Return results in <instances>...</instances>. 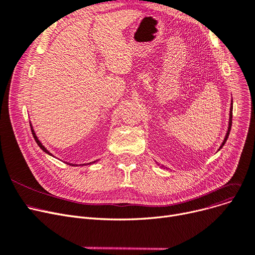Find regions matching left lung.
I'll return each mask as SVG.
<instances>
[{"label":"left lung","mask_w":255,"mask_h":255,"mask_svg":"<svg viewBox=\"0 0 255 255\" xmlns=\"http://www.w3.org/2000/svg\"><path fill=\"white\" fill-rule=\"evenodd\" d=\"M232 101H231V107H230V115H229V125H228V131H227V133H226V136H225V138H224V141L222 142V145H221V147H220V149L222 148L223 146H224V143L226 142V140H227V138H228V135H229V132H230V129H231V125H232ZM219 149V150H220Z\"/></svg>","instance_id":"8db88e82"}]
</instances>
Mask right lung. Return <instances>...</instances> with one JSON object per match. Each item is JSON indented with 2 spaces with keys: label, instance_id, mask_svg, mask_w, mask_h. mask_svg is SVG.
<instances>
[{
  "label": "right lung",
  "instance_id": "1",
  "mask_svg": "<svg viewBox=\"0 0 255 255\" xmlns=\"http://www.w3.org/2000/svg\"><path fill=\"white\" fill-rule=\"evenodd\" d=\"M30 126H31V125H30ZM31 131H32V134H33V137H34V139H35V141H36V143H37V145L39 146V148H40V149H41L42 151H45L46 153H48L49 155H52V154H51V153H50V152H49V151H48V150H47V149H46L45 147H43V146L41 145V142H40V141L38 140L37 136H36V135H35V133H34V130H33V129L31 128ZM94 162H95V161H94ZM69 164H71V163H69ZM84 164H86V163H84ZM90 164H91V162H90ZM71 165H75V164H71Z\"/></svg>",
  "mask_w": 255,
  "mask_h": 255
}]
</instances>
